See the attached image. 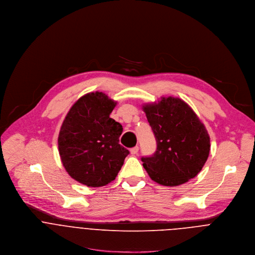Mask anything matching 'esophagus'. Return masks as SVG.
I'll return each mask as SVG.
<instances>
[{
    "label": "esophagus",
    "mask_w": 255,
    "mask_h": 255,
    "mask_svg": "<svg viewBox=\"0 0 255 255\" xmlns=\"http://www.w3.org/2000/svg\"><path fill=\"white\" fill-rule=\"evenodd\" d=\"M130 154L131 155H136L137 154V151H138V146H134V147H132V148H130Z\"/></svg>",
    "instance_id": "obj_1"
}]
</instances>
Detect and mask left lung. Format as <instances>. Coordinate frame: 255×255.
I'll list each match as a JSON object with an SVG mask.
<instances>
[{"mask_svg":"<svg viewBox=\"0 0 255 255\" xmlns=\"http://www.w3.org/2000/svg\"><path fill=\"white\" fill-rule=\"evenodd\" d=\"M142 111L157 140L154 156L141 158L149 178L169 187L195 178L210 151V136L204 124L179 97L162 96L142 105Z\"/></svg>","mask_w":255,"mask_h":255,"instance_id":"1","label":"left lung"}]
</instances>
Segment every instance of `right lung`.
<instances>
[{
	"label": "right lung",
	"mask_w": 255,
	"mask_h": 255,
	"mask_svg": "<svg viewBox=\"0 0 255 255\" xmlns=\"http://www.w3.org/2000/svg\"><path fill=\"white\" fill-rule=\"evenodd\" d=\"M117 105L104 92L86 93L71 107L60 128L62 165L72 179L87 187L114 181L129 154L119 143L123 126L110 118Z\"/></svg>",
	"instance_id": "1"
}]
</instances>
